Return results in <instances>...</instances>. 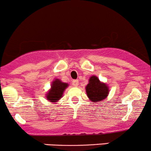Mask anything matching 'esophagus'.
Here are the masks:
<instances>
[{"label":"esophagus","mask_w":151,"mask_h":151,"mask_svg":"<svg viewBox=\"0 0 151 151\" xmlns=\"http://www.w3.org/2000/svg\"><path fill=\"white\" fill-rule=\"evenodd\" d=\"M72 85L74 86H78L79 85V81L78 80H74L72 81Z\"/></svg>","instance_id":"34e87169"}]
</instances>
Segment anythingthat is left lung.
Here are the masks:
<instances>
[{
	"label": "left lung",
	"mask_w": 151,
	"mask_h": 151,
	"mask_svg": "<svg viewBox=\"0 0 151 151\" xmlns=\"http://www.w3.org/2000/svg\"><path fill=\"white\" fill-rule=\"evenodd\" d=\"M88 98L91 102L99 103L107 98L109 93V87L104 82H102L96 76L89 77V83L85 87Z\"/></svg>",
	"instance_id": "left-lung-1"
}]
</instances>
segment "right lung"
Listing matches in <instances>:
<instances>
[{
    "label": "right lung",
    "mask_w": 151,
    "mask_h": 151,
    "mask_svg": "<svg viewBox=\"0 0 151 151\" xmlns=\"http://www.w3.org/2000/svg\"><path fill=\"white\" fill-rule=\"evenodd\" d=\"M68 86L67 83L63 82L60 79L55 78L52 81L50 89L45 93L46 99L51 103H57L62 97L64 91Z\"/></svg>",
    "instance_id": "1"
}]
</instances>
